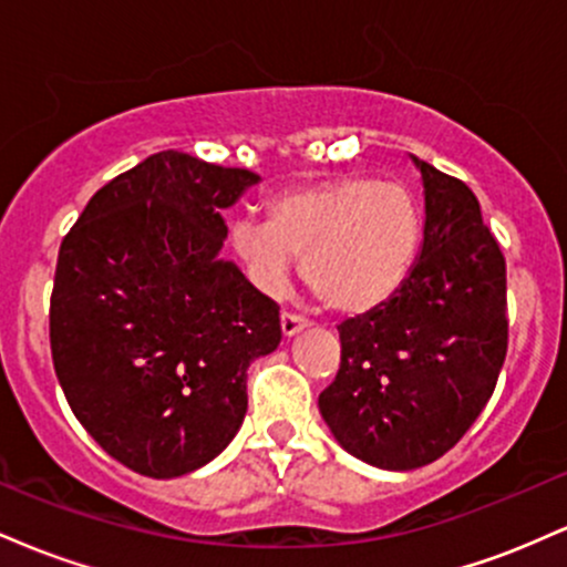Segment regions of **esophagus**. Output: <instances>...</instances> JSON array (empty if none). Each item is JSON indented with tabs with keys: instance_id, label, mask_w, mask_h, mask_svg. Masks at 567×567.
<instances>
[{
	"instance_id": "obj_1",
	"label": "esophagus",
	"mask_w": 567,
	"mask_h": 567,
	"mask_svg": "<svg viewBox=\"0 0 567 567\" xmlns=\"http://www.w3.org/2000/svg\"><path fill=\"white\" fill-rule=\"evenodd\" d=\"M279 324H282V336L285 338L298 336V333H301V330L309 328V322H306L303 317L290 315V311H282V317H279Z\"/></svg>"
}]
</instances>
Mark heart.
I'll use <instances>...</instances> for the list:
<instances>
[{
  "mask_svg": "<svg viewBox=\"0 0 567 567\" xmlns=\"http://www.w3.org/2000/svg\"><path fill=\"white\" fill-rule=\"evenodd\" d=\"M421 207L400 184L341 175L279 194L266 224L239 220L234 252L266 296L288 290L296 261L306 288L336 315H368L402 288L419 256Z\"/></svg>",
  "mask_w": 567,
  "mask_h": 567,
  "instance_id": "1",
  "label": "heart"
}]
</instances>
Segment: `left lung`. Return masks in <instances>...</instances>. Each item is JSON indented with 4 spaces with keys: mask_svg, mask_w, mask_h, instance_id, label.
I'll return each instance as SVG.
<instances>
[{
    "mask_svg": "<svg viewBox=\"0 0 567 567\" xmlns=\"http://www.w3.org/2000/svg\"><path fill=\"white\" fill-rule=\"evenodd\" d=\"M424 181V243L402 288L338 324L341 368L320 413L370 466L432 464L466 434L506 357V261L464 181L413 157Z\"/></svg>",
    "mask_w": 567,
    "mask_h": 567,
    "instance_id": "obj_1",
    "label": "left lung"
}]
</instances>
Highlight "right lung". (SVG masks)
<instances>
[{"instance_id":"1","label":"right lung","mask_w":567,"mask_h":567,"mask_svg":"<svg viewBox=\"0 0 567 567\" xmlns=\"http://www.w3.org/2000/svg\"><path fill=\"white\" fill-rule=\"evenodd\" d=\"M258 181L171 148L97 188L63 237L55 375L127 470L171 480L216 458L243 426L247 368L279 347V306L218 258L220 210Z\"/></svg>"}]
</instances>
